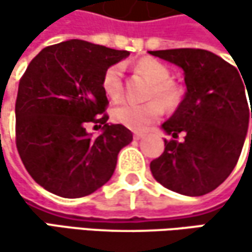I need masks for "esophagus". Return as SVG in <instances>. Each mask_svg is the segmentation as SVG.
Returning a JSON list of instances; mask_svg holds the SVG:
<instances>
[{"instance_id": "34e87169", "label": "esophagus", "mask_w": 252, "mask_h": 252, "mask_svg": "<svg viewBox=\"0 0 252 252\" xmlns=\"http://www.w3.org/2000/svg\"><path fill=\"white\" fill-rule=\"evenodd\" d=\"M132 137H134V140H141V138L144 137V132H138V131H135V132L132 134Z\"/></svg>"}]
</instances>
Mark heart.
I'll return each mask as SVG.
<instances>
[{
    "instance_id": "heart-1",
    "label": "heart",
    "mask_w": 252,
    "mask_h": 252,
    "mask_svg": "<svg viewBox=\"0 0 252 252\" xmlns=\"http://www.w3.org/2000/svg\"><path fill=\"white\" fill-rule=\"evenodd\" d=\"M134 71L152 83L150 97H156L159 102L150 100L144 105L121 103L112 109V120L129 129H143L163 114L162 104L168 109L175 108L179 103L181 92L174 83H171L169 70L153 58H143L135 63ZM102 89L105 94L112 100H118L121 97L123 74L120 65H111L105 71L102 78Z\"/></svg>"
}]
</instances>
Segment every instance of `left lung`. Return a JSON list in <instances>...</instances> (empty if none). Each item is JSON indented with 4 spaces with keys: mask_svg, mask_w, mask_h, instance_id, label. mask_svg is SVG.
<instances>
[{
    "mask_svg": "<svg viewBox=\"0 0 252 252\" xmlns=\"http://www.w3.org/2000/svg\"><path fill=\"white\" fill-rule=\"evenodd\" d=\"M184 70L187 93L174 115L162 124L165 152L150 163L155 179L184 195H204L216 189L233 171L252 118L251 89L243 87L236 67L206 49L149 51ZM247 89L250 103L246 100ZM252 109L250 110L249 108ZM252 146V135H251Z\"/></svg>",
    "mask_w": 252,
    "mask_h": 252,
    "instance_id": "8db88e82",
    "label": "left lung"
}]
</instances>
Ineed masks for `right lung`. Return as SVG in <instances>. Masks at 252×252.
Returning <instances> with one entry per match:
<instances>
[{"mask_svg":"<svg viewBox=\"0 0 252 252\" xmlns=\"http://www.w3.org/2000/svg\"><path fill=\"white\" fill-rule=\"evenodd\" d=\"M128 55L71 39L43 48L30 61L16 100V144L27 172L49 192L78 198L111 179L132 132L106 123L102 78ZM87 124L103 125L102 132L92 137Z\"/></svg>","mask_w":252,"mask_h":252,"instance_id":"right-lung-1","label":"right lung"}]
</instances>
